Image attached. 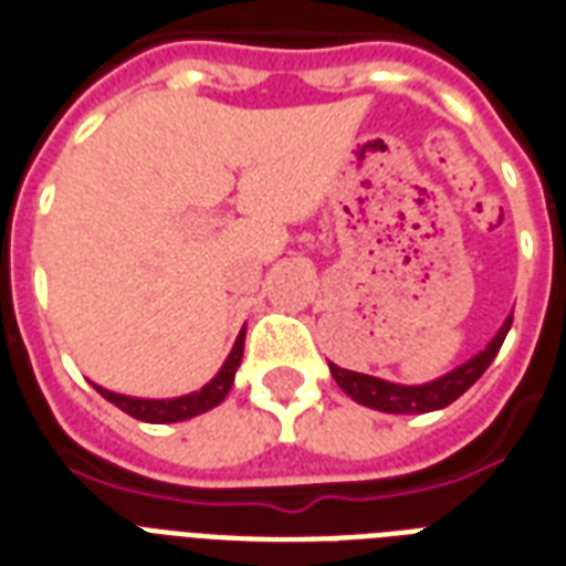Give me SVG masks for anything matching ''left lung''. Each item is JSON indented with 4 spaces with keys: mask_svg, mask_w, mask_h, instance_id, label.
Segmentation results:
<instances>
[{
    "mask_svg": "<svg viewBox=\"0 0 566 566\" xmlns=\"http://www.w3.org/2000/svg\"><path fill=\"white\" fill-rule=\"evenodd\" d=\"M509 317L502 323L500 335L493 337L488 349L470 358L467 364H461L458 370L447 373L438 381H429V385H417V387H405V385H390L385 378L376 376H364V373L355 370H344V367H337V364H328L332 367V376L340 387H344V394H349L355 402L367 405V408H376V411L385 413H426V411H438V408H447L452 405L461 394H467L470 387L482 378V373L491 367V361L500 353L502 340L509 335L511 328Z\"/></svg>",
    "mask_w": 566,
    "mask_h": 566,
    "instance_id": "8db88e82",
    "label": "left lung"
}]
</instances>
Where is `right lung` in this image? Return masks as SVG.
Listing matches in <instances>:
<instances>
[{
	"label": "right lung",
	"instance_id": "obj_1",
	"mask_svg": "<svg viewBox=\"0 0 566 566\" xmlns=\"http://www.w3.org/2000/svg\"><path fill=\"white\" fill-rule=\"evenodd\" d=\"M243 340H247V332H240L238 340H234V349L222 364V370L202 387V390H196V394L179 396V399H132V396H119L111 394L105 387H96L108 402H114L119 411H126L128 417H135V420L144 422H179V420H190L196 413L211 411L213 405H220L226 399V394L234 385V373L240 367V358H243Z\"/></svg>",
	"mask_w": 566,
	"mask_h": 566
}]
</instances>
